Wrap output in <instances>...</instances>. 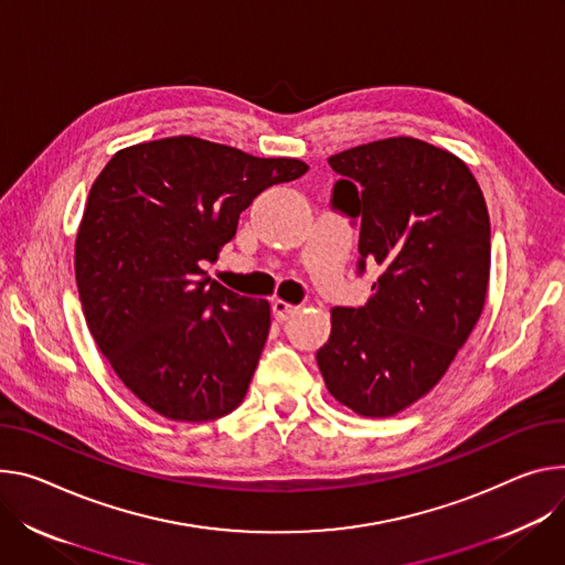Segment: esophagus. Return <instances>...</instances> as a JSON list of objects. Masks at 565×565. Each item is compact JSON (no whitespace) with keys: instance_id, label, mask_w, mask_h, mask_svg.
<instances>
[{"instance_id":"obj_1","label":"esophagus","mask_w":565,"mask_h":565,"mask_svg":"<svg viewBox=\"0 0 565 565\" xmlns=\"http://www.w3.org/2000/svg\"><path fill=\"white\" fill-rule=\"evenodd\" d=\"M297 311H299V306H292V303L281 301V299H277V301L273 303V313H275V318H277L279 322H286V320L292 318Z\"/></svg>"}]
</instances>
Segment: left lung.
Listing matches in <instances>:
<instances>
[{
  "label": "left lung",
  "mask_w": 565,
  "mask_h": 565,
  "mask_svg": "<svg viewBox=\"0 0 565 565\" xmlns=\"http://www.w3.org/2000/svg\"><path fill=\"white\" fill-rule=\"evenodd\" d=\"M331 210L361 221L358 275L379 266L361 309L335 306L318 351L329 392L363 417L428 394L480 320L491 262L484 195L452 152L390 137L329 158Z\"/></svg>",
  "instance_id": "1"
}]
</instances>
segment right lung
Masks as SVG:
<instances>
[{
  "instance_id": "obj_1",
  "label": "right lung",
  "mask_w": 565,
  "mask_h": 565,
  "mask_svg": "<svg viewBox=\"0 0 565 565\" xmlns=\"http://www.w3.org/2000/svg\"><path fill=\"white\" fill-rule=\"evenodd\" d=\"M292 158H254L198 137L119 150L92 184L76 284L92 338L126 387L173 422H212L243 401L270 331V303L212 281L238 216L301 178Z\"/></svg>"
}]
</instances>
